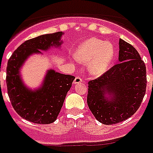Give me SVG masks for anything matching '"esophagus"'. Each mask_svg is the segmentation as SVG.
I'll return each instance as SVG.
<instances>
[{
	"mask_svg": "<svg viewBox=\"0 0 153 153\" xmlns=\"http://www.w3.org/2000/svg\"><path fill=\"white\" fill-rule=\"evenodd\" d=\"M82 78L80 76H77L75 77V79L74 80V84H78V83H80V82H82Z\"/></svg>",
	"mask_w": 153,
	"mask_h": 153,
	"instance_id": "obj_1",
	"label": "esophagus"
}]
</instances>
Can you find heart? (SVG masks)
<instances>
[{"label": "heart", "mask_w": 153, "mask_h": 153, "mask_svg": "<svg viewBox=\"0 0 153 153\" xmlns=\"http://www.w3.org/2000/svg\"><path fill=\"white\" fill-rule=\"evenodd\" d=\"M114 48L109 43L92 38L80 45L76 52L79 61L89 65L94 75H100L108 69L114 57Z\"/></svg>", "instance_id": "1"}]
</instances>
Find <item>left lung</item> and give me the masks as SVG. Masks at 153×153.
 Listing matches in <instances>:
<instances>
[{
    "label": "left lung",
    "instance_id": "left-lung-1",
    "mask_svg": "<svg viewBox=\"0 0 153 153\" xmlns=\"http://www.w3.org/2000/svg\"><path fill=\"white\" fill-rule=\"evenodd\" d=\"M118 59L119 63L88 82V107L105 125L117 124L131 117L140 108L146 92L145 64L138 51L121 39ZM106 92L114 95L112 101L104 97Z\"/></svg>",
    "mask_w": 153,
    "mask_h": 153
}]
</instances>
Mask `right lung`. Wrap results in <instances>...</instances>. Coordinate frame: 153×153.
Masks as SVG:
<instances>
[{"mask_svg": "<svg viewBox=\"0 0 153 153\" xmlns=\"http://www.w3.org/2000/svg\"><path fill=\"white\" fill-rule=\"evenodd\" d=\"M62 31L28 39L14 51L8 61L6 85L13 109L22 118L36 124L53 123L58 116L74 76L49 71L39 91L30 92L22 85L19 71L29 55L60 45ZM1 85V84H0Z\"/></svg>", "mask_w": 153, "mask_h": 153, "instance_id": "obj_1", "label": "right lung"}]
</instances>
